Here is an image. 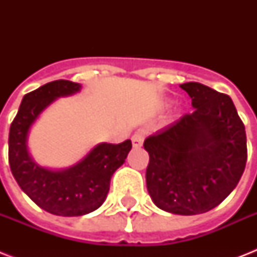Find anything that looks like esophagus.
<instances>
[{
	"label": "esophagus",
	"mask_w": 257,
	"mask_h": 257,
	"mask_svg": "<svg viewBox=\"0 0 257 257\" xmlns=\"http://www.w3.org/2000/svg\"><path fill=\"white\" fill-rule=\"evenodd\" d=\"M144 143V133L143 132H136L132 136V145L135 148H140L141 145Z\"/></svg>",
	"instance_id": "1"
}]
</instances>
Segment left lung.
<instances>
[{"mask_svg": "<svg viewBox=\"0 0 257 257\" xmlns=\"http://www.w3.org/2000/svg\"><path fill=\"white\" fill-rule=\"evenodd\" d=\"M180 88L195 110L144 141L145 179L156 207L191 216L213 209L235 189L247 163V137L231 97L200 82Z\"/></svg>", "mask_w": 257, "mask_h": 257, "instance_id": "1", "label": "left lung"}]
</instances>
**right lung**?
<instances>
[{
  "instance_id": "right-lung-1",
  "label": "right lung",
  "mask_w": 257,
  "mask_h": 257,
  "mask_svg": "<svg viewBox=\"0 0 257 257\" xmlns=\"http://www.w3.org/2000/svg\"><path fill=\"white\" fill-rule=\"evenodd\" d=\"M81 84L57 80L24 96L9 132V164L21 189L44 211L57 216H82L104 204L113 173L125 163L131 140L100 143L68 168L42 167L30 155L29 133L41 113L60 97L73 96Z\"/></svg>"
}]
</instances>
